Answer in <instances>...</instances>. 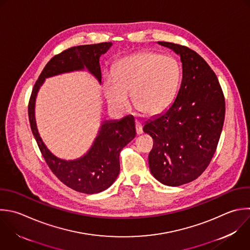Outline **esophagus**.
<instances>
[{
    "mask_svg": "<svg viewBox=\"0 0 250 250\" xmlns=\"http://www.w3.org/2000/svg\"><path fill=\"white\" fill-rule=\"evenodd\" d=\"M135 125H136V133H137V135H141L143 133V126H142V124L139 121H136Z\"/></svg>",
    "mask_w": 250,
    "mask_h": 250,
    "instance_id": "1",
    "label": "esophagus"
}]
</instances>
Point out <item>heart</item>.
Segmentation results:
<instances>
[{
  "mask_svg": "<svg viewBox=\"0 0 250 250\" xmlns=\"http://www.w3.org/2000/svg\"><path fill=\"white\" fill-rule=\"evenodd\" d=\"M181 68L171 56L142 52L120 60L113 76L104 82L109 106L118 111L129 108V94L135 108L143 115L153 116L167 109L179 88Z\"/></svg>",
  "mask_w": 250,
  "mask_h": 250,
  "instance_id": "1",
  "label": "heart"
}]
</instances>
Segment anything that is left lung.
<instances>
[{
    "label": "left lung",
    "instance_id": "1",
    "mask_svg": "<svg viewBox=\"0 0 250 250\" xmlns=\"http://www.w3.org/2000/svg\"><path fill=\"white\" fill-rule=\"evenodd\" d=\"M180 55L183 79L170 107L146 122L151 136L149 169L160 183L178 187L197 179L209 165L225 119V98L208 63L191 49L158 42Z\"/></svg>",
    "mask_w": 250,
    "mask_h": 250
}]
</instances>
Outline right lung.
<instances>
[{
    "mask_svg": "<svg viewBox=\"0 0 250 250\" xmlns=\"http://www.w3.org/2000/svg\"><path fill=\"white\" fill-rule=\"evenodd\" d=\"M111 45V42H104L77 46L56 55L41 72L33 87L28 104L31 130L49 168L62 183L76 191L88 194L106 189L117 178L120 171V152L136 136L134 118L126 116L119 121H104L88 153L77 160L65 161L51 153L39 136L34 114L35 100L45 78L61 73L81 70L86 67L101 83L100 57L105 54Z\"/></svg>",
    "mask_w": 250,
    "mask_h": 250,
    "instance_id": "add662e5",
    "label": "right lung"
}]
</instances>
